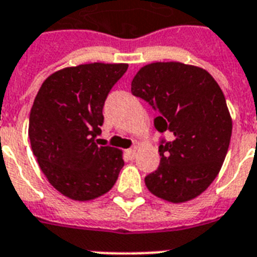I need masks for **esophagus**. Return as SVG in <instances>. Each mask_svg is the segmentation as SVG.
Returning a JSON list of instances; mask_svg holds the SVG:
<instances>
[{
  "mask_svg": "<svg viewBox=\"0 0 257 257\" xmlns=\"http://www.w3.org/2000/svg\"><path fill=\"white\" fill-rule=\"evenodd\" d=\"M127 153V156H128V158H130V160H134L135 157H137V149H128V150L126 151Z\"/></svg>",
  "mask_w": 257,
  "mask_h": 257,
  "instance_id": "1",
  "label": "esophagus"
}]
</instances>
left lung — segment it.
<instances>
[{"label":"left lung","mask_w":257,"mask_h":257,"mask_svg":"<svg viewBox=\"0 0 257 257\" xmlns=\"http://www.w3.org/2000/svg\"><path fill=\"white\" fill-rule=\"evenodd\" d=\"M131 92L158 111L157 130L173 135L161 141L160 166L145 178L147 189L174 204L200 196L217 177L232 135L217 81L200 67L160 61L139 69Z\"/></svg>","instance_id":"8db88e82"}]
</instances>
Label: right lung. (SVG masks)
<instances>
[{
  "label": "right lung",
  "instance_id": "obj_1",
  "mask_svg": "<svg viewBox=\"0 0 257 257\" xmlns=\"http://www.w3.org/2000/svg\"><path fill=\"white\" fill-rule=\"evenodd\" d=\"M128 64L91 63L48 76L29 116L33 154L49 184L71 200L89 201L115 185L124 165L116 147L99 146L103 106Z\"/></svg>",
  "mask_w": 257,
  "mask_h": 257
}]
</instances>
